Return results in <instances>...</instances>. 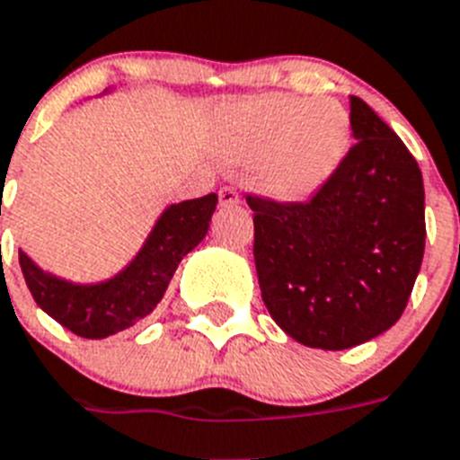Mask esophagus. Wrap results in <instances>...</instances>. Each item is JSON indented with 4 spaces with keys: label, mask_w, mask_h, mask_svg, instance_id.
I'll list each match as a JSON object with an SVG mask.
<instances>
[{
    "label": "esophagus",
    "mask_w": 460,
    "mask_h": 460,
    "mask_svg": "<svg viewBox=\"0 0 460 460\" xmlns=\"http://www.w3.org/2000/svg\"><path fill=\"white\" fill-rule=\"evenodd\" d=\"M241 203V194H238L234 187H222L219 189V206L224 208H231V206H238Z\"/></svg>",
    "instance_id": "esophagus-1"
}]
</instances>
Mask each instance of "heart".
<instances>
[{"instance_id": "obj_1", "label": "heart", "mask_w": 460, "mask_h": 460, "mask_svg": "<svg viewBox=\"0 0 460 460\" xmlns=\"http://www.w3.org/2000/svg\"><path fill=\"white\" fill-rule=\"evenodd\" d=\"M349 142L350 117L339 100L273 93L236 111L226 152L254 161V182L266 194L302 200L334 175Z\"/></svg>"}]
</instances>
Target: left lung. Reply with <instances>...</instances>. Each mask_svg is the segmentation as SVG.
Wrapping results in <instances>:
<instances>
[{"instance_id":"1","label":"left lung","mask_w":460,"mask_h":460,"mask_svg":"<svg viewBox=\"0 0 460 460\" xmlns=\"http://www.w3.org/2000/svg\"><path fill=\"white\" fill-rule=\"evenodd\" d=\"M355 145L308 200L248 194L261 299L295 341L343 350L393 327L426 248L416 158L365 100L350 95Z\"/></svg>"}]
</instances>
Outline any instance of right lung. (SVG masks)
Segmentation results:
<instances>
[{"instance_id": "add662e5", "label": "right lung", "mask_w": 460, "mask_h": 460, "mask_svg": "<svg viewBox=\"0 0 460 460\" xmlns=\"http://www.w3.org/2000/svg\"><path fill=\"white\" fill-rule=\"evenodd\" d=\"M217 196L182 200L161 215L145 248L123 273L100 285H72L49 276L18 250L25 283L41 311L84 339H105L152 314L184 254L208 234Z\"/></svg>"}]
</instances>
